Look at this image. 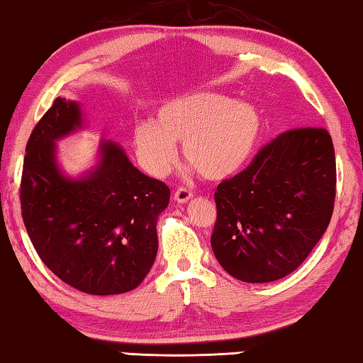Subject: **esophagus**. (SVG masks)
Segmentation results:
<instances>
[{
	"label": "esophagus",
	"mask_w": 363,
	"mask_h": 363,
	"mask_svg": "<svg viewBox=\"0 0 363 363\" xmlns=\"http://www.w3.org/2000/svg\"><path fill=\"white\" fill-rule=\"evenodd\" d=\"M193 198V191L186 190V188H178L175 191V201L178 204H186Z\"/></svg>",
	"instance_id": "obj_1"
}]
</instances>
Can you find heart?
Here are the masks:
<instances>
[{
    "label": "heart",
    "mask_w": 363,
    "mask_h": 363,
    "mask_svg": "<svg viewBox=\"0 0 363 363\" xmlns=\"http://www.w3.org/2000/svg\"><path fill=\"white\" fill-rule=\"evenodd\" d=\"M262 118L254 104L199 91L162 104L152 123L134 128L133 147L143 169L164 178L177 164V144L190 169L208 180L238 173L255 149Z\"/></svg>",
    "instance_id": "b5f03b06"
}]
</instances>
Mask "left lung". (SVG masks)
<instances>
[{
  "instance_id": "left-lung-1",
  "label": "left lung",
  "mask_w": 363,
  "mask_h": 363,
  "mask_svg": "<svg viewBox=\"0 0 363 363\" xmlns=\"http://www.w3.org/2000/svg\"><path fill=\"white\" fill-rule=\"evenodd\" d=\"M334 198L335 155L328 130L278 135L214 193L211 247L219 265L247 283L290 275L328 229Z\"/></svg>"
}]
</instances>
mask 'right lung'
<instances>
[{
	"label": "right lung",
	"instance_id": "right-lung-1",
	"mask_svg": "<svg viewBox=\"0 0 363 363\" xmlns=\"http://www.w3.org/2000/svg\"><path fill=\"white\" fill-rule=\"evenodd\" d=\"M86 125L80 101L55 99L26 145L21 211L35 252L62 281L88 295H121L154 265L170 188L109 139L99 140L90 169L68 175L57 144Z\"/></svg>",
	"mask_w": 363,
	"mask_h": 363
}]
</instances>
